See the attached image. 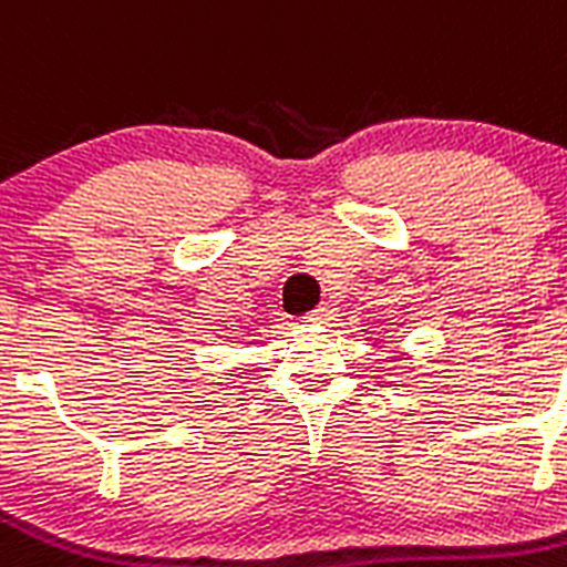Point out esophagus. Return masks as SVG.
I'll list each match as a JSON object with an SVG mask.
<instances>
[{
    "mask_svg": "<svg viewBox=\"0 0 567 567\" xmlns=\"http://www.w3.org/2000/svg\"><path fill=\"white\" fill-rule=\"evenodd\" d=\"M331 318H334V306H331V303H320L318 309L306 315V323H329Z\"/></svg>",
    "mask_w": 567,
    "mask_h": 567,
    "instance_id": "34e87169",
    "label": "esophagus"
}]
</instances>
